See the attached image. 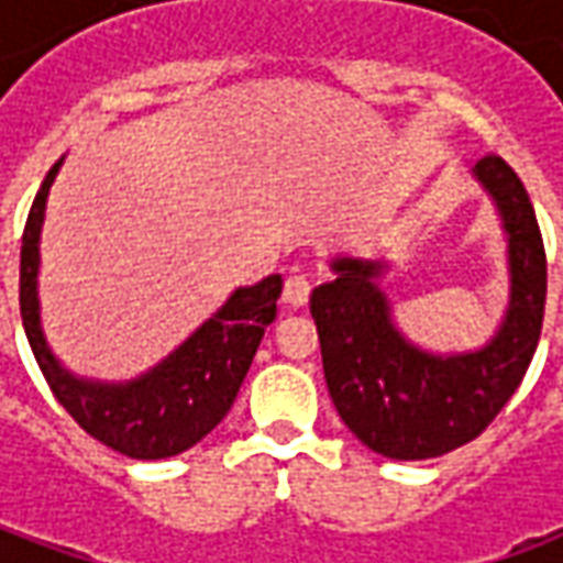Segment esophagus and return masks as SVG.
I'll return each instance as SVG.
<instances>
[{
  "mask_svg": "<svg viewBox=\"0 0 563 563\" xmlns=\"http://www.w3.org/2000/svg\"><path fill=\"white\" fill-rule=\"evenodd\" d=\"M310 298V277L307 274H292L283 286V301L289 307H305Z\"/></svg>",
  "mask_w": 563,
  "mask_h": 563,
  "instance_id": "1",
  "label": "esophagus"
}]
</instances>
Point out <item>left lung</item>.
<instances>
[{
	"mask_svg": "<svg viewBox=\"0 0 563 563\" xmlns=\"http://www.w3.org/2000/svg\"><path fill=\"white\" fill-rule=\"evenodd\" d=\"M473 177L500 213L509 262L507 313L485 346L437 355L407 341L379 289L389 268L379 258H334V280L310 295L331 401L386 459H437L483 434L519 389L540 341L545 250L531 198L500 156L476 162Z\"/></svg>",
	"mask_w": 563,
	"mask_h": 563,
	"instance_id": "obj_1",
	"label": "left lung"
}]
</instances>
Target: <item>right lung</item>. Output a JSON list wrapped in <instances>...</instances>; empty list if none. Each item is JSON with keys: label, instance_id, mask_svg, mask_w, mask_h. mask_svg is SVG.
Wrapping results in <instances>:
<instances>
[{"label": "right lung", "instance_id": "right-lung-1", "mask_svg": "<svg viewBox=\"0 0 563 563\" xmlns=\"http://www.w3.org/2000/svg\"><path fill=\"white\" fill-rule=\"evenodd\" d=\"M59 165L63 159L47 172L32 201L20 246V317L35 362L56 401L99 443L129 459H172L196 446L232 410L262 334L277 317L283 277L271 274L256 286L234 289L232 298L201 329L139 379L99 383L75 377L51 353L38 313V241L47 192Z\"/></svg>", "mask_w": 563, "mask_h": 563}]
</instances>
